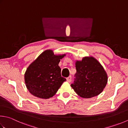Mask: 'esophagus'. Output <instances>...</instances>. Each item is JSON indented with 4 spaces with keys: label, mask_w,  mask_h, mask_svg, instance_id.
<instances>
[{
    "label": "esophagus",
    "mask_w": 128,
    "mask_h": 128,
    "mask_svg": "<svg viewBox=\"0 0 128 128\" xmlns=\"http://www.w3.org/2000/svg\"><path fill=\"white\" fill-rule=\"evenodd\" d=\"M66 80H67L68 82H70L71 81H72V77H71V76H69V77L66 78Z\"/></svg>",
    "instance_id": "1"
}]
</instances>
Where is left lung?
Listing matches in <instances>:
<instances>
[{
    "label": "left lung",
    "mask_w": 128,
    "mask_h": 128,
    "mask_svg": "<svg viewBox=\"0 0 128 128\" xmlns=\"http://www.w3.org/2000/svg\"><path fill=\"white\" fill-rule=\"evenodd\" d=\"M76 78L71 86L82 98H90L98 96L108 82L106 72L100 63L92 56L84 57L76 62Z\"/></svg>",
    "instance_id": "obj_1"
}]
</instances>
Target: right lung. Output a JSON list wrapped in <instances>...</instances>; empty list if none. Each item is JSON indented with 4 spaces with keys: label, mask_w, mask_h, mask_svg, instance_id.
<instances>
[{
    "label": "right lung",
    "mask_w": 128,
    "mask_h": 128,
    "mask_svg": "<svg viewBox=\"0 0 128 128\" xmlns=\"http://www.w3.org/2000/svg\"><path fill=\"white\" fill-rule=\"evenodd\" d=\"M66 54L54 55L52 50L42 52L28 67L24 74L27 89L34 96L42 99L53 96L66 79L61 76L58 66Z\"/></svg>",
    "instance_id": "right-lung-1"
}]
</instances>
